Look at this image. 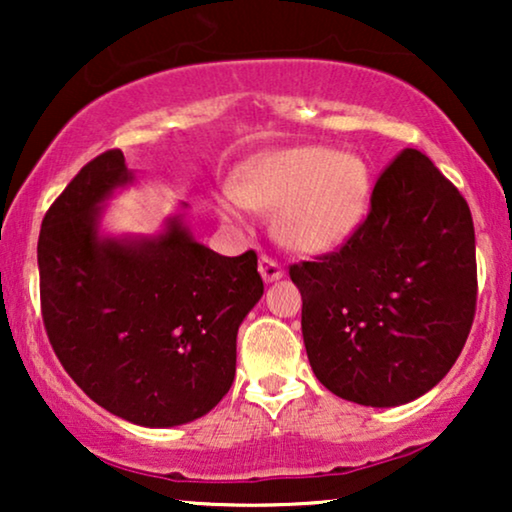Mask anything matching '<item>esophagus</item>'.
<instances>
[{
    "mask_svg": "<svg viewBox=\"0 0 512 512\" xmlns=\"http://www.w3.org/2000/svg\"><path fill=\"white\" fill-rule=\"evenodd\" d=\"M258 272H261V277L265 279V282H277V279L284 277V270L282 265H279L277 261H272L270 256H261L258 258Z\"/></svg>",
    "mask_w": 512,
    "mask_h": 512,
    "instance_id": "esophagus-1",
    "label": "esophagus"
}]
</instances>
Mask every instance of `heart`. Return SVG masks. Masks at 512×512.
Listing matches in <instances>:
<instances>
[{
    "label": "heart",
    "instance_id": "1",
    "mask_svg": "<svg viewBox=\"0 0 512 512\" xmlns=\"http://www.w3.org/2000/svg\"><path fill=\"white\" fill-rule=\"evenodd\" d=\"M368 167L354 153L293 146L251 158L237 170L219 209L240 221L244 207L275 212V233L300 254H326L345 244L368 209Z\"/></svg>",
    "mask_w": 512,
    "mask_h": 512
}]
</instances>
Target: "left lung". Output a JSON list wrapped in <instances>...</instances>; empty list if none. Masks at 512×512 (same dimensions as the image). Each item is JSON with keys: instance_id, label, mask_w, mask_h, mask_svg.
<instances>
[{"instance_id": "left-lung-1", "label": "left lung", "mask_w": 512, "mask_h": 512, "mask_svg": "<svg viewBox=\"0 0 512 512\" xmlns=\"http://www.w3.org/2000/svg\"><path fill=\"white\" fill-rule=\"evenodd\" d=\"M289 275L317 380L370 408L410 403L450 373L471 331V209L424 153L405 149L377 179L354 235Z\"/></svg>"}]
</instances>
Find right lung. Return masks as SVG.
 Listing matches in <instances>:
<instances>
[{
	"label": "right lung",
	"mask_w": 512,
	"mask_h": 512,
	"mask_svg": "<svg viewBox=\"0 0 512 512\" xmlns=\"http://www.w3.org/2000/svg\"><path fill=\"white\" fill-rule=\"evenodd\" d=\"M130 184L123 151H107L48 209L37 247L41 314L62 368L97 405L165 429L207 415L228 394L237 328L263 279L254 251L216 254L184 214L156 235L102 233L104 205Z\"/></svg>",
	"instance_id": "1"
}]
</instances>
